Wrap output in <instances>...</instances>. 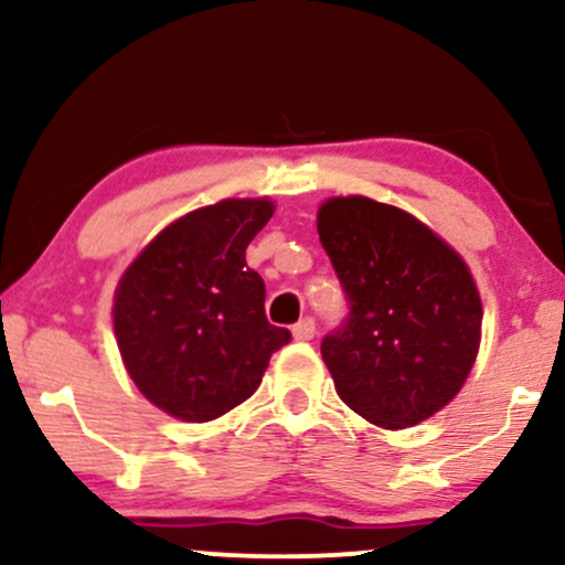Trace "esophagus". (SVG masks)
I'll return each mask as SVG.
<instances>
[{
    "instance_id": "obj_1",
    "label": "esophagus",
    "mask_w": 565,
    "mask_h": 565,
    "mask_svg": "<svg viewBox=\"0 0 565 565\" xmlns=\"http://www.w3.org/2000/svg\"><path fill=\"white\" fill-rule=\"evenodd\" d=\"M291 334H295V340L297 342H308V340H313V334H316V321L310 319H302V321H297L295 327H291Z\"/></svg>"
}]
</instances>
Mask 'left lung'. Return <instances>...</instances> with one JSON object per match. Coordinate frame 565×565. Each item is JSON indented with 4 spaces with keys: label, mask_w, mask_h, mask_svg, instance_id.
Returning a JSON list of instances; mask_svg holds the SVG:
<instances>
[{
    "label": "left lung",
    "mask_w": 565,
    "mask_h": 565,
    "mask_svg": "<svg viewBox=\"0 0 565 565\" xmlns=\"http://www.w3.org/2000/svg\"><path fill=\"white\" fill-rule=\"evenodd\" d=\"M319 236L350 302L345 323L321 342L337 395L387 430L433 417L481 345L468 263L414 215L366 196L323 201Z\"/></svg>",
    "instance_id": "obj_1"
}]
</instances>
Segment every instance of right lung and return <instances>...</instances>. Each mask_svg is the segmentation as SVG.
Instances as JSON below:
<instances>
[{
	"label": "right lung",
	"instance_id": "1",
	"mask_svg": "<svg viewBox=\"0 0 565 565\" xmlns=\"http://www.w3.org/2000/svg\"><path fill=\"white\" fill-rule=\"evenodd\" d=\"M268 199H223L183 215L121 276L114 332L138 391L183 423L249 398L291 340L265 319V284L246 246L274 217Z\"/></svg>",
	"mask_w": 565,
	"mask_h": 565
}]
</instances>
